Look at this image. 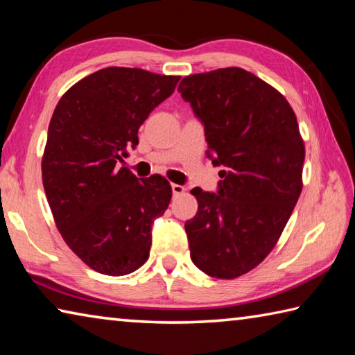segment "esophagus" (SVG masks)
Instances as JSON below:
<instances>
[{"label":"esophagus","mask_w":355,"mask_h":355,"mask_svg":"<svg viewBox=\"0 0 355 355\" xmlns=\"http://www.w3.org/2000/svg\"><path fill=\"white\" fill-rule=\"evenodd\" d=\"M171 188H172V194H173V196H180V194H183V192H184V188H183L182 184L172 183Z\"/></svg>","instance_id":"obj_1"}]
</instances>
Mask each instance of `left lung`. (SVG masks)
Listing matches in <instances>:
<instances>
[{
    "mask_svg": "<svg viewBox=\"0 0 355 355\" xmlns=\"http://www.w3.org/2000/svg\"><path fill=\"white\" fill-rule=\"evenodd\" d=\"M178 92L222 169L218 191H191L199 202L184 224L191 260L211 277L235 279L268 257L296 207L305 158L297 120L284 95L239 67L186 76Z\"/></svg>",
    "mask_w": 355,
    "mask_h": 355,
    "instance_id": "left-lung-1",
    "label": "left lung"
}]
</instances>
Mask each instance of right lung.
Returning a JSON list of instances; mask_svg holds the SVG:
<instances>
[{
	"mask_svg": "<svg viewBox=\"0 0 355 355\" xmlns=\"http://www.w3.org/2000/svg\"><path fill=\"white\" fill-rule=\"evenodd\" d=\"M178 81L142 69H101L71 86L53 112L42 159L45 194L64 241L94 271L125 275L147 261L152 224L172 189L161 175L141 180L120 164Z\"/></svg>",
	"mask_w": 355,
	"mask_h": 355,
	"instance_id": "obj_1",
	"label": "right lung"
}]
</instances>
